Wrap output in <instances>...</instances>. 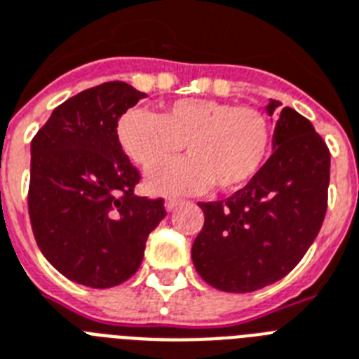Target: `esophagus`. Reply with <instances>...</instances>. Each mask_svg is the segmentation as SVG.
Instances as JSON below:
<instances>
[{
    "instance_id": "esophagus-1",
    "label": "esophagus",
    "mask_w": 359,
    "mask_h": 359,
    "mask_svg": "<svg viewBox=\"0 0 359 359\" xmlns=\"http://www.w3.org/2000/svg\"><path fill=\"white\" fill-rule=\"evenodd\" d=\"M180 203H182V201H180V199H175V197H170V199H165V210H168V212H173V210L177 208V206H179Z\"/></svg>"
}]
</instances>
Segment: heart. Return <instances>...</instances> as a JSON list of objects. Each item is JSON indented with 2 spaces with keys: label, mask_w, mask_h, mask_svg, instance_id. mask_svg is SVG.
Here are the masks:
<instances>
[{
  "label": "heart",
  "mask_w": 359,
  "mask_h": 359,
  "mask_svg": "<svg viewBox=\"0 0 359 359\" xmlns=\"http://www.w3.org/2000/svg\"><path fill=\"white\" fill-rule=\"evenodd\" d=\"M118 138L130 160L145 170L189 158L149 175L151 191L201 194L215 184L236 191L255 179L271 149L269 121L260 110L214 99H179L162 114L130 109L118 123Z\"/></svg>",
  "instance_id": "heart-1"
}]
</instances>
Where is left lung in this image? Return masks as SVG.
<instances>
[{
	"mask_svg": "<svg viewBox=\"0 0 359 359\" xmlns=\"http://www.w3.org/2000/svg\"><path fill=\"white\" fill-rule=\"evenodd\" d=\"M280 101L265 107L273 116ZM330 184V151L313 125L285 107L273 154L245 188L226 201L199 203L205 226L191 260L201 278L229 293H250L284 278L321 230Z\"/></svg>",
	"mask_w": 359,
	"mask_h": 359,
	"instance_id": "8db88e82",
	"label": "left lung"
}]
</instances>
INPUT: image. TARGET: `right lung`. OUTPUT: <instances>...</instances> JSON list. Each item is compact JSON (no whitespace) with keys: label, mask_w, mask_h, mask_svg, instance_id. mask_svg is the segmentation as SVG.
<instances>
[{"label":"right lung","mask_w":359,"mask_h":359,"mask_svg":"<svg viewBox=\"0 0 359 359\" xmlns=\"http://www.w3.org/2000/svg\"><path fill=\"white\" fill-rule=\"evenodd\" d=\"M130 84L103 83L58 104L31 142L29 217L42 255L88 287L129 280L164 201L134 195L140 173L123 153L118 119L144 99Z\"/></svg>","instance_id":"obj_1"}]
</instances>
